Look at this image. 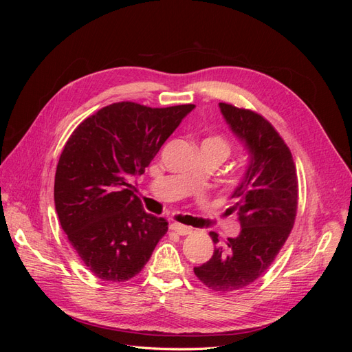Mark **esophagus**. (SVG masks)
<instances>
[{
  "mask_svg": "<svg viewBox=\"0 0 352 352\" xmlns=\"http://www.w3.org/2000/svg\"><path fill=\"white\" fill-rule=\"evenodd\" d=\"M170 230H173L175 233H177V235H180V236L189 235V233L192 232V229H190V228L184 226V225H179V223H172V225H170Z\"/></svg>",
  "mask_w": 352,
  "mask_h": 352,
  "instance_id": "1",
  "label": "esophagus"
}]
</instances>
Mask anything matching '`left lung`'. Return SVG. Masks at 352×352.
I'll return each mask as SVG.
<instances>
[{"mask_svg":"<svg viewBox=\"0 0 352 352\" xmlns=\"http://www.w3.org/2000/svg\"><path fill=\"white\" fill-rule=\"evenodd\" d=\"M220 113L247 151V166L230 198L241 232L228 238V248L214 242L212 257L194 269L210 289H242L269 269L294 228L298 206L296 167L289 148L260 114L219 102Z\"/></svg>","mask_w":352,"mask_h":352,"instance_id":"8db88e82","label":"left lung"}]
</instances>
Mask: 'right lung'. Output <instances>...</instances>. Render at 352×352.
I'll use <instances>...</instances> for the list:
<instances>
[{"instance_id":"obj_1","label":"right lung","mask_w":352,"mask_h":352,"mask_svg":"<svg viewBox=\"0 0 352 352\" xmlns=\"http://www.w3.org/2000/svg\"><path fill=\"white\" fill-rule=\"evenodd\" d=\"M194 109L116 102L85 119L69 138L56 172V211L73 250L97 278L132 279L164 236L168 223L148 214L129 179L145 172Z\"/></svg>"}]
</instances>
